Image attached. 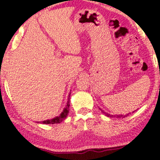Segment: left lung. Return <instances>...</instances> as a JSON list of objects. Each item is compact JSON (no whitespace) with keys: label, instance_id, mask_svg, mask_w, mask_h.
Wrapping results in <instances>:
<instances>
[{"label":"left lung","instance_id":"obj_1","mask_svg":"<svg viewBox=\"0 0 160 160\" xmlns=\"http://www.w3.org/2000/svg\"><path fill=\"white\" fill-rule=\"evenodd\" d=\"M99 109H100L101 111H102V112L104 113V114H105V115L107 116V117H117V118H121V117H122V118H124L125 117H127V116L128 115V114H126V115H116V116H113V115L110 114V113H106L105 111H102V110L101 109V108H99ZM133 112H134V111H133Z\"/></svg>","mask_w":160,"mask_h":160}]
</instances>
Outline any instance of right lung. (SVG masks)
<instances>
[{"instance_id": "obj_1", "label": "right lung", "mask_w": 160, "mask_h": 160, "mask_svg": "<svg viewBox=\"0 0 160 160\" xmlns=\"http://www.w3.org/2000/svg\"><path fill=\"white\" fill-rule=\"evenodd\" d=\"M70 95H71V93L68 95V101L67 102V105L66 107L64 108L63 111L60 113L59 116L58 117H54V118L51 119V120H43L42 122H40V123L43 124H56V123H60V122H62L64 120H65L66 117H68V114L69 113V107H70ZM39 123V122H38Z\"/></svg>"}]
</instances>
